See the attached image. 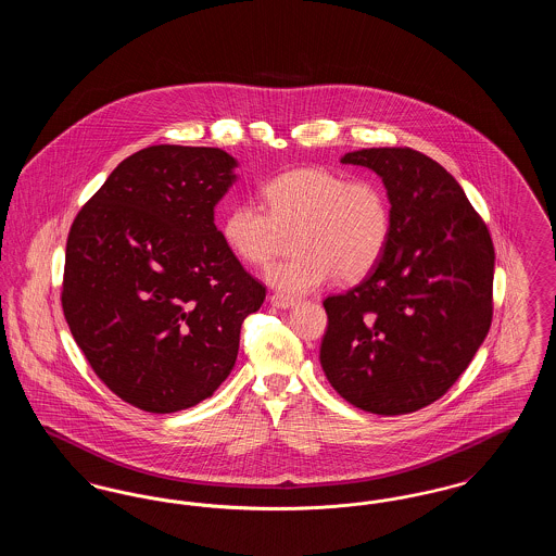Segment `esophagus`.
<instances>
[{"instance_id": "obj_1", "label": "esophagus", "mask_w": 556, "mask_h": 556, "mask_svg": "<svg viewBox=\"0 0 556 556\" xmlns=\"http://www.w3.org/2000/svg\"><path fill=\"white\" fill-rule=\"evenodd\" d=\"M270 304H273L275 308L288 311V308H293V306L298 304V300H293V298H288V295H281V293H275V295H270Z\"/></svg>"}]
</instances>
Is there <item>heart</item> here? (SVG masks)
Here are the masks:
<instances>
[{
  "label": "heart",
  "mask_w": 556,
  "mask_h": 556,
  "mask_svg": "<svg viewBox=\"0 0 556 556\" xmlns=\"http://www.w3.org/2000/svg\"><path fill=\"white\" fill-rule=\"evenodd\" d=\"M266 208L239 202L225 214L220 238L245 265H266L293 236V254L265 270V281L281 293L302 295L333 275L354 283L383 258L392 238V208L383 187L348 179L327 166L291 168L263 187Z\"/></svg>",
  "instance_id": "heart-1"
}]
</instances>
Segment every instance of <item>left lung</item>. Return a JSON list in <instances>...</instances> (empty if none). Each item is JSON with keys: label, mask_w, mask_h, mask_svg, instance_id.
Instances as JSON below:
<instances>
[{"label": "left lung", "mask_w": 556, "mask_h": 556, "mask_svg": "<svg viewBox=\"0 0 556 556\" xmlns=\"http://www.w3.org/2000/svg\"><path fill=\"white\" fill-rule=\"evenodd\" d=\"M342 164L388 191L392 238L379 265L323 302L320 367L352 406L406 415L444 396L492 323L494 245L463 187L410 148H363Z\"/></svg>", "instance_id": "left-lung-1"}]
</instances>
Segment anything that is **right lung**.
Masks as SVG:
<instances>
[{"instance_id": "right-lung-1", "label": "right lung", "mask_w": 556, "mask_h": 556, "mask_svg": "<svg viewBox=\"0 0 556 556\" xmlns=\"http://www.w3.org/2000/svg\"><path fill=\"white\" fill-rule=\"evenodd\" d=\"M238 166L218 148H146L71 227L64 317L96 375L141 410L211 397L236 367L243 318L265 302L214 225Z\"/></svg>"}]
</instances>
